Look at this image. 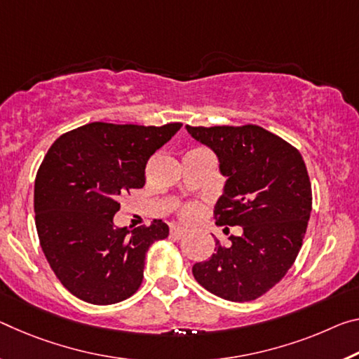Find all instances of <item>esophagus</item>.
<instances>
[{"label":"esophagus","instance_id":"1","mask_svg":"<svg viewBox=\"0 0 359 359\" xmlns=\"http://www.w3.org/2000/svg\"><path fill=\"white\" fill-rule=\"evenodd\" d=\"M187 233L184 226H170V236L174 238H182Z\"/></svg>","mask_w":359,"mask_h":359}]
</instances>
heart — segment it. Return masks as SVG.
Masks as SVG:
<instances>
[{"mask_svg": "<svg viewBox=\"0 0 359 359\" xmlns=\"http://www.w3.org/2000/svg\"><path fill=\"white\" fill-rule=\"evenodd\" d=\"M195 212H196V206H193L191 204V206H187L184 210H182V215H184V217H191Z\"/></svg>", "mask_w": 359, "mask_h": 359, "instance_id": "obj_1", "label": "heart"}]
</instances>
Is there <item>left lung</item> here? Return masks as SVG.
<instances>
[{
  "mask_svg": "<svg viewBox=\"0 0 359 359\" xmlns=\"http://www.w3.org/2000/svg\"><path fill=\"white\" fill-rule=\"evenodd\" d=\"M187 130L217 155L226 177L214 208L215 224L243 229L226 248L215 240V252L193 265V276L225 300H255L283 280L302 248L311 212L304 158L255 124Z\"/></svg>",
  "mask_w": 359,
  "mask_h": 359,
  "instance_id": "1",
  "label": "left lung"
}]
</instances>
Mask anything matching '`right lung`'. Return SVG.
I'll return each instance as SVG.
<instances>
[{
    "instance_id": "obj_1",
    "label": "right lung",
    "mask_w": 359,
    "mask_h": 359,
    "mask_svg": "<svg viewBox=\"0 0 359 359\" xmlns=\"http://www.w3.org/2000/svg\"><path fill=\"white\" fill-rule=\"evenodd\" d=\"M182 123H89L60 135L35 180V222L50 269L75 297L111 305L142 284L145 254L169 235L163 220L116 229L119 196L145 185V166Z\"/></svg>"
}]
</instances>
